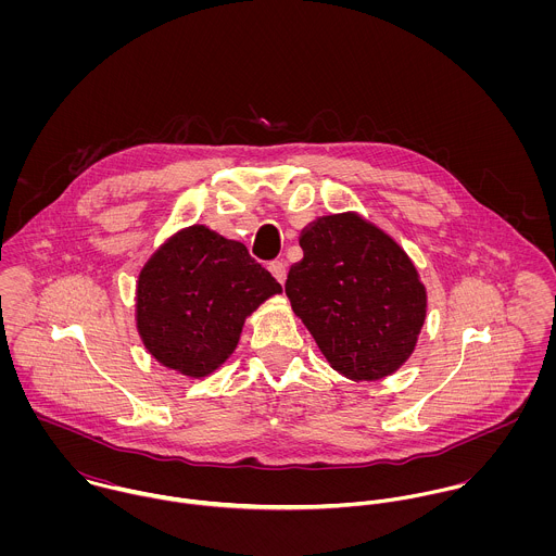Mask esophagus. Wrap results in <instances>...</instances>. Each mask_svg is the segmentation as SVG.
I'll use <instances>...</instances> for the list:
<instances>
[{
	"mask_svg": "<svg viewBox=\"0 0 556 556\" xmlns=\"http://www.w3.org/2000/svg\"><path fill=\"white\" fill-rule=\"evenodd\" d=\"M269 271H271V276H274L280 285H285V280H287V263L274 261V263H269Z\"/></svg>",
	"mask_w": 556,
	"mask_h": 556,
	"instance_id": "34e87169",
	"label": "esophagus"
}]
</instances>
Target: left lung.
Masks as SVG:
<instances>
[{
    "label": "left lung",
    "instance_id": "left-lung-1",
    "mask_svg": "<svg viewBox=\"0 0 556 556\" xmlns=\"http://www.w3.org/2000/svg\"><path fill=\"white\" fill-rule=\"evenodd\" d=\"M300 245L304 258L285 291L327 364L355 383L394 375L413 355L428 311L410 256L357 212L320 216Z\"/></svg>",
    "mask_w": 556,
    "mask_h": 556
}]
</instances>
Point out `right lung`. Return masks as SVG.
Here are the masks:
<instances>
[{"instance_id":"add662e5","label":"right lung","mask_w":556,"mask_h":556,"mask_svg":"<svg viewBox=\"0 0 556 556\" xmlns=\"http://www.w3.org/2000/svg\"><path fill=\"white\" fill-rule=\"evenodd\" d=\"M280 293L243 243L190 225L164 239L141 267L137 331L160 366L205 379L238 349L245 318Z\"/></svg>"}]
</instances>
